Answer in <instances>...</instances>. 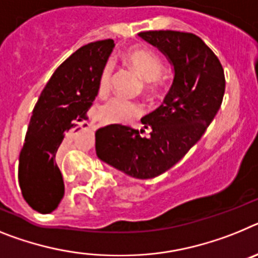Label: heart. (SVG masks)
<instances>
[{
	"label": "heart",
	"instance_id": "heart-1",
	"mask_svg": "<svg viewBox=\"0 0 258 258\" xmlns=\"http://www.w3.org/2000/svg\"><path fill=\"white\" fill-rule=\"evenodd\" d=\"M124 61L145 82V87L149 88L158 82L163 70V64L161 58L151 49L144 46L132 48L124 54ZM111 73H113V63L107 62L102 69L100 78H98V91L100 93H106L110 87ZM142 109L139 104L130 101L126 98L114 97L105 102L101 106L102 119L110 123H124L131 118L140 114Z\"/></svg>",
	"mask_w": 258,
	"mask_h": 258
}]
</instances>
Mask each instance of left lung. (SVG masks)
Listing matches in <instances>:
<instances>
[{
	"instance_id": "left-lung-1",
	"label": "left lung",
	"mask_w": 258,
	"mask_h": 258,
	"mask_svg": "<svg viewBox=\"0 0 258 258\" xmlns=\"http://www.w3.org/2000/svg\"><path fill=\"white\" fill-rule=\"evenodd\" d=\"M139 36L167 58L174 79L162 105L142 118L139 130L109 124L96 131L102 162L136 179H151L182 160L204 135L225 95V73L212 49L194 33L147 31ZM140 132H143V130Z\"/></svg>"
}]
</instances>
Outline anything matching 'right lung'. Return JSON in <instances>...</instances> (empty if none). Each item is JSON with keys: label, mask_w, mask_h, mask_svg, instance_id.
Instances as JSON below:
<instances>
[{"label": "right lung", "mask_w": 258, "mask_h": 258, "mask_svg": "<svg viewBox=\"0 0 258 258\" xmlns=\"http://www.w3.org/2000/svg\"><path fill=\"white\" fill-rule=\"evenodd\" d=\"M114 46L107 39L78 49L54 71L35 105L19 154L18 179L24 200L41 214L57 209L63 199V178L55 157L88 119L98 78Z\"/></svg>", "instance_id": "add662e5"}]
</instances>
